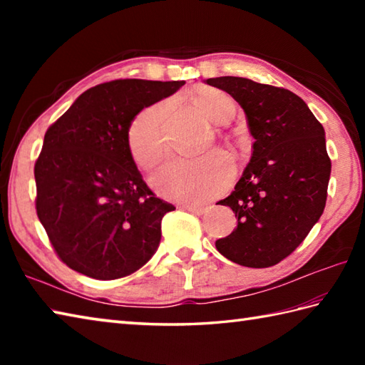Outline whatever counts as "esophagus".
<instances>
[{
	"mask_svg": "<svg viewBox=\"0 0 365 365\" xmlns=\"http://www.w3.org/2000/svg\"><path fill=\"white\" fill-rule=\"evenodd\" d=\"M185 208H187V210L188 212H191V213H195V215H204L205 213V210H207V208L204 207V205H185Z\"/></svg>",
	"mask_w": 365,
	"mask_h": 365,
	"instance_id": "1",
	"label": "esophagus"
}]
</instances>
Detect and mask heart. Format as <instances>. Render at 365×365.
<instances>
[{"mask_svg": "<svg viewBox=\"0 0 365 365\" xmlns=\"http://www.w3.org/2000/svg\"><path fill=\"white\" fill-rule=\"evenodd\" d=\"M199 114L220 125L234 118L235 102L218 89H199L191 96ZM166 105L145 108L130 123L127 144L131 158L143 169H152L165 153L163 123ZM234 177V163L227 153L210 152L197 158H175L163 165L152 175L153 188L168 199L204 202L227 188Z\"/></svg>", "mask_w": 365, "mask_h": 365, "instance_id": "heart-1", "label": "heart"}]
</instances>
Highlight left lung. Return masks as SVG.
<instances>
[{"mask_svg":"<svg viewBox=\"0 0 365 365\" xmlns=\"http://www.w3.org/2000/svg\"><path fill=\"white\" fill-rule=\"evenodd\" d=\"M205 83L237 100L254 138L235 191L218 202L234 210L237 229L216 240V250L238 265L273 267L302 243L327 205L331 160L324 128L287 89L240 76Z\"/></svg>","mask_w":365,"mask_h":365,"instance_id":"obj_1","label":"left lung"}]
</instances>
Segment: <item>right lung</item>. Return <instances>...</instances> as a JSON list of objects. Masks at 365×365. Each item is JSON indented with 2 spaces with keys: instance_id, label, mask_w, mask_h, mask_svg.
<instances>
[{
  "instance_id": "right-lung-1",
  "label": "right lung",
  "mask_w": 365,
  "mask_h": 365,
  "mask_svg": "<svg viewBox=\"0 0 365 365\" xmlns=\"http://www.w3.org/2000/svg\"><path fill=\"white\" fill-rule=\"evenodd\" d=\"M185 81L115 80L91 88L46 130L34 166L36 210L68 268L111 281L135 273L158 250L157 197L131 158L127 133L144 108Z\"/></svg>"
}]
</instances>
